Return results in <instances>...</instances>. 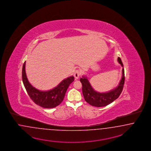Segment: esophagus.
<instances>
[{
	"mask_svg": "<svg viewBox=\"0 0 151 151\" xmlns=\"http://www.w3.org/2000/svg\"><path fill=\"white\" fill-rule=\"evenodd\" d=\"M81 71H80V70H76L75 71V73H74V76H75V78H76V79H78V78L80 76V75H81Z\"/></svg>",
	"mask_w": 151,
	"mask_h": 151,
	"instance_id": "esophagus-1",
	"label": "esophagus"
}]
</instances>
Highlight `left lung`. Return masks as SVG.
Listing matches in <instances>:
<instances>
[{"label":"left lung","instance_id":"8db88e82","mask_svg":"<svg viewBox=\"0 0 151 151\" xmlns=\"http://www.w3.org/2000/svg\"><path fill=\"white\" fill-rule=\"evenodd\" d=\"M118 62L123 67V64L121 59L118 57ZM122 78L118 86L109 92L105 93H100L95 91L88 82L86 78L83 76L80 78V82L82 83V90L85 101L92 106L96 107L105 106L111 103L117 99L122 93L124 84V70H122Z\"/></svg>","mask_w":151,"mask_h":151}]
</instances>
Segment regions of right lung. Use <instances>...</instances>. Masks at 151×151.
<instances>
[{
  "label": "right lung",
  "mask_w": 151,
  "mask_h": 151,
  "mask_svg": "<svg viewBox=\"0 0 151 151\" xmlns=\"http://www.w3.org/2000/svg\"><path fill=\"white\" fill-rule=\"evenodd\" d=\"M24 62L22 68V80L30 98L37 105L45 108H53L62 103L69 85L75 80L73 76L63 80L57 87L47 91H41L33 87L27 78Z\"/></svg>",
  "instance_id": "1"
}]
</instances>
